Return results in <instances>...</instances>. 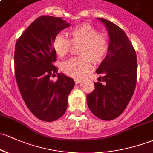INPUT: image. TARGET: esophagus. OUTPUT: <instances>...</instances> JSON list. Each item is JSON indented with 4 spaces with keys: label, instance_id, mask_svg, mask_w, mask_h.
I'll use <instances>...</instances> for the list:
<instances>
[{
    "label": "esophagus",
    "instance_id": "obj_1",
    "mask_svg": "<svg viewBox=\"0 0 153 153\" xmlns=\"http://www.w3.org/2000/svg\"><path fill=\"white\" fill-rule=\"evenodd\" d=\"M80 83H82L81 80H78V79L75 80V84H76V85H79V84H80Z\"/></svg>",
    "mask_w": 153,
    "mask_h": 153
}]
</instances>
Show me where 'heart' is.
<instances>
[{"label":"heart","mask_w":153,"mask_h":153,"mask_svg":"<svg viewBox=\"0 0 153 153\" xmlns=\"http://www.w3.org/2000/svg\"><path fill=\"white\" fill-rule=\"evenodd\" d=\"M68 35L70 40L60 33L55 36L52 42L54 50L59 57H63L69 52L71 44H80L79 55L81 57L63 62L61 69L68 76L83 78L92 68L89 59L93 63H98L106 56L109 49V38L88 23L73 27L68 31Z\"/></svg>","instance_id":"1"}]
</instances>
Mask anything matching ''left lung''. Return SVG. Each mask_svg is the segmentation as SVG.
Wrapping results in <instances>:
<instances>
[{"mask_svg": "<svg viewBox=\"0 0 153 153\" xmlns=\"http://www.w3.org/2000/svg\"><path fill=\"white\" fill-rule=\"evenodd\" d=\"M104 24L109 36V49L96 73L103 83H95L87 96L91 112L99 119L111 120L126 109L134 93L137 76L136 51L126 33L109 20L97 18Z\"/></svg>", "mask_w": 153, "mask_h": 153, "instance_id": "8db88e82", "label": "left lung"}]
</instances>
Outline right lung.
<instances>
[{
    "instance_id": "add662e5",
    "label": "right lung",
    "mask_w": 153,
    "mask_h": 153,
    "mask_svg": "<svg viewBox=\"0 0 153 153\" xmlns=\"http://www.w3.org/2000/svg\"><path fill=\"white\" fill-rule=\"evenodd\" d=\"M71 25L60 17L42 16L18 39L14 51L15 77L21 96L29 110L39 120L52 122L65 112L74 80L57 73L53 65L55 36ZM58 74L55 83L50 80Z\"/></svg>"
}]
</instances>
